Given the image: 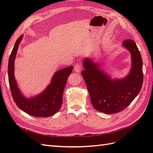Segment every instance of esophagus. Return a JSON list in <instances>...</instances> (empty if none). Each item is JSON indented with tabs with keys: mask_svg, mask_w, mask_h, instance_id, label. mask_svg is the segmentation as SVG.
<instances>
[{
	"mask_svg": "<svg viewBox=\"0 0 153 153\" xmlns=\"http://www.w3.org/2000/svg\"><path fill=\"white\" fill-rule=\"evenodd\" d=\"M82 64L80 62H78L75 64V66H74V70H75V72H80Z\"/></svg>",
	"mask_w": 153,
	"mask_h": 153,
	"instance_id": "1",
	"label": "esophagus"
}]
</instances>
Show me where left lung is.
Returning <instances> with one entry per match:
<instances>
[{
    "label": "left lung",
    "mask_w": 153,
    "mask_h": 153,
    "mask_svg": "<svg viewBox=\"0 0 153 153\" xmlns=\"http://www.w3.org/2000/svg\"><path fill=\"white\" fill-rule=\"evenodd\" d=\"M123 45L131 54L132 68L128 76L123 80L112 81L91 60L84 61L85 69L81 74L89 92L94 108L107 114L121 112L139 93L143 84L142 59L135 41H123Z\"/></svg>",
    "instance_id": "8db88e82"
}]
</instances>
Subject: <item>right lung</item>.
<instances>
[{
  "label": "right lung",
  "instance_id": "add662e5",
  "mask_svg": "<svg viewBox=\"0 0 153 153\" xmlns=\"http://www.w3.org/2000/svg\"><path fill=\"white\" fill-rule=\"evenodd\" d=\"M22 38V35L16 40L9 58L8 80L13 100L18 108L32 116H51L57 112L61 107L64 90L68 76L72 72L73 66L65 68L55 73L52 82L43 93L30 100L25 98L18 89L14 77V61Z\"/></svg>",
  "mask_w": 153,
  "mask_h": 153
}]
</instances>
